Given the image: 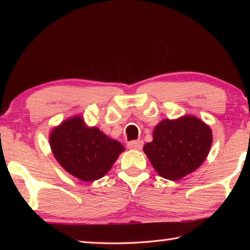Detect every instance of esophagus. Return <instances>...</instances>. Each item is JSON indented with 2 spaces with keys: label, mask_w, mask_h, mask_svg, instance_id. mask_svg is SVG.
Wrapping results in <instances>:
<instances>
[{
  "label": "esophagus",
  "mask_w": 250,
  "mask_h": 250,
  "mask_svg": "<svg viewBox=\"0 0 250 250\" xmlns=\"http://www.w3.org/2000/svg\"><path fill=\"white\" fill-rule=\"evenodd\" d=\"M143 143L142 141H133V142H130L128 144V148L129 149H134V150H141L142 147H143Z\"/></svg>",
  "instance_id": "esophagus-1"
}]
</instances>
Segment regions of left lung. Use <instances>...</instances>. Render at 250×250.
I'll return each instance as SVG.
<instances>
[{"label":"left lung","mask_w":250,"mask_h":250,"mask_svg":"<svg viewBox=\"0 0 250 250\" xmlns=\"http://www.w3.org/2000/svg\"><path fill=\"white\" fill-rule=\"evenodd\" d=\"M213 133L194 116L163 119L155 126L152 141L143 150L161 177L178 180L202 166L210 150Z\"/></svg>","instance_id":"8db88e82"}]
</instances>
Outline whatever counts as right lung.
<instances>
[{"instance_id": "add662e5", "label": "right lung", "mask_w": 250, "mask_h": 250, "mask_svg": "<svg viewBox=\"0 0 250 250\" xmlns=\"http://www.w3.org/2000/svg\"><path fill=\"white\" fill-rule=\"evenodd\" d=\"M49 145L56 160L82 182L102 178L125 147L97 126H88L83 116H73L51 130Z\"/></svg>"}]
</instances>
